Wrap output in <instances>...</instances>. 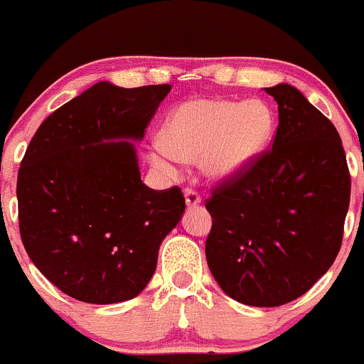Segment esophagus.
<instances>
[{
	"label": "esophagus",
	"mask_w": 364,
	"mask_h": 364,
	"mask_svg": "<svg viewBox=\"0 0 364 364\" xmlns=\"http://www.w3.org/2000/svg\"><path fill=\"white\" fill-rule=\"evenodd\" d=\"M183 194H186V203H187V207H196V205L201 203L200 194H198V191L193 189V187H186V191H183Z\"/></svg>",
	"instance_id": "1"
}]
</instances>
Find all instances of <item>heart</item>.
<instances>
[{
  "label": "heart",
  "mask_w": 364,
  "mask_h": 364,
  "mask_svg": "<svg viewBox=\"0 0 364 364\" xmlns=\"http://www.w3.org/2000/svg\"><path fill=\"white\" fill-rule=\"evenodd\" d=\"M272 114L261 101H186L166 119L161 141L149 152L152 166L175 175L182 161L203 159L212 177H230L249 166L272 136Z\"/></svg>",
  "instance_id": "1"
}]
</instances>
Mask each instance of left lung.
Here are the masks:
<instances>
[{
    "label": "left lung",
    "mask_w": 364,
    "mask_h": 364,
    "mask_svg": "<svg viewBox=\"0 0 364 364\" xmlns=\"http://www.w3.org/2000/svg\"><path fill=\"white\" fill-rule=\"evenodd\" d=\"M272 147L212 189L205 254L213 279L243 305L280 306L305 294L338 256L350 201L342 140L287 84Z\"/></svg>",
    "instance_id": "obj_1"
}]
</instances>
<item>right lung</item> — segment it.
<instances>
[{
    "mask_svg": "<svg viewBox=\"0 0 364 364\" xmlns=\"http://www.w3.org/2000/svg\"><path fill=\"white\" fill-rule=\"evenodd\" d=\"M170 85L98 82L36 129L17 175L18 231L36 268L63 293L110 305L145 289L163 238L186 210L181 187L140 178L144 138Z\"/></svg>",
    "mask_w": 364,
    "mask_h": 364,
    "instance_id": "obj_1",
    "label": "right lung"
}]
</instances>
